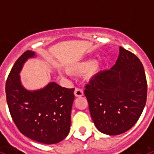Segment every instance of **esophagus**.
<instances>
[{"mask_svg":"<svg viewBox=\"0 0 154 154\" xmlns=\"http://www.w3.org/2000/svg\"><path fill=\"white\" fill-rule=\"evenodd\" d=\"M74 95H75V97H82L83 96V90L81 88H76L75 91H74Z\"/></svg>","mask_w":154,"mask_h":154,"instance_id":"obj_1","label":"esophagus"}]
</instances>
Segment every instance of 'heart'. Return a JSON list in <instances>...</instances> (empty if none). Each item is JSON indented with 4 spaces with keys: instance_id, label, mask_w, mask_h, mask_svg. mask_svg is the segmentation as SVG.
I'll return each instance as SVG.
<instances>
[{
    "instance_id": "b5f03b06",
    "label": "heart",
    "mask_w": 154,
    "mask_h": 154,
    "mask_svg": "<svg viewBox=\"0 0 154 154\" xmlns=\"http://www.w3.org/2000/svg\"><path fill=\"white\" fill-rule=\"evenodd\" d=\"M100 65H101V61L99 59L95 61L87 60L71 66L70 69L74 72H79L87 70V77H91L98 72V70L100 69Z\"/></svg>"
}]
</instances>
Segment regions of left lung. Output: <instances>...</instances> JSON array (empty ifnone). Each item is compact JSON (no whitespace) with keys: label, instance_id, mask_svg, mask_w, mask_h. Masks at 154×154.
Wrapping results in <instances>:
<instances>
[{"label":"left lung","instance_id":"obj_1","mask_svg":"<svg viewBox=\"0 0 154 154\" xmlns=\"http://www.w3.org/2000/svg\"><path fill=\"white\" fill-rule=\"evenodd\" d=\"M84 94L91 119L100 132L118 135L138 121L147 100V81L142 63L119 47L116 64L100 71L86 86Z\"/></svg>","mask_w":154,"mask_h":154}]
</instances>
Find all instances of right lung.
Returning <instances> with one entry per match:
<instances>
[{
    "mask_svg": "<svg viewBox=\"0 0 154 154\" xmlns=\"http://www.w3.org/2000/svg\"><path fill=\"white\" fill-rule=\"evenodd\" d=\"M35 52L25 51L10 72L5 94L13 121L20 132L36 142L54 144L63 140L69 134L74 88L62 87L56 82L29 91L23 87L20 72Z\"/></svg>",
    "mask_w": 154,
    "mask_h": 154,
    "instance_id": "1",
    "label": "right lung"
}]
</instances>
